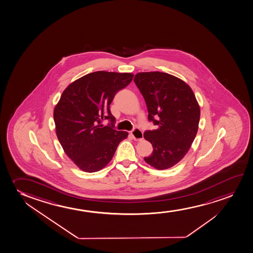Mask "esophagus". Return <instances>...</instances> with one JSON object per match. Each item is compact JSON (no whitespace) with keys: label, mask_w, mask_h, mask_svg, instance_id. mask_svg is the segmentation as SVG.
I'll list each match as a JSON object with an SVG mask.
<instances>
[{"label":"esophagus","mask_w":253,"mask_h":253,"mask_svg":"<svg viewBox=\"0 0 253 253\" xmlns=\"http://www.w3.org/2000/svg\"><path fill=\"white\" fill-rule=\"evenodd\" d=\"M130 135H132V137H133L135 141H141L143 139V133H142L141 129H139L137 128H134L130 132Z\"/></svg>","instance_id":"obj_1"}]
</instances>
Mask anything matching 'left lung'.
Here are the masks:
<instances>
[{"label":"left lung","mask_w":253,"mask_h":253,"mask_svg":"<svg viewBox=\"0 0 253 253\" xmlns=\"http://www.w3.org/2000/svg\"><path fill=\"white\" fill-rule=\"evenodd\" d=\"M134 82L146 102L148 120L157 126L143 135L154 148L144 161L157 170L172 168L197 135L200 106L196 96L186 82L168 73H138Z\"/></svg>","instance_id":"obj_1"}]
</instances>
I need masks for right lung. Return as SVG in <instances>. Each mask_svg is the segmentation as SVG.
Returning a JSON list of instances; mask_svg holds the SVG:
<instances>
[{
	"label": "right lung",
	"mask_w": 253,
	"mask_h": 253,
	"mask_svg": "<svg viewBox=\"0 0 253 253\" xmlns=\"http://www.w3.org/2000/svg\"><path fill=\"white\" fill-rule=\"evenodd\" d=\"M131 73L97 71L70 83L54 109L56 134L65 154L85 172L108 165L128 132L114 128L110 105L116 93L131 82ZM109 119L104 126L101 120Z\"/></svg>",
	"instance_id": "obj_1"
}]
</instances>
